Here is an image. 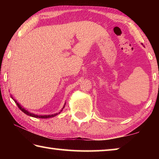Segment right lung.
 I'll list each match as a JSON object with an SVG mask.
<instances>
[{"instance_id": "add662e5", "label": "right lung", "mask_w": 159, "mask_h": 159, "mask_svg": "<svg viewBox=\"0 0 159 159\" xmlns=\"http://www.w3.org/2000/svg\"><path fill=\"white\" fill-rule=\"evenodd\" d=\"M11 98H12V97H11ZM12 99H13V98H12ZM13 100L15 101V103H17V107H19V109H20L21 111H23V112L25 113V114H26V115L30 116H32V117H35V118H50V117L55 116H57V115L58 114H52V115H45V116H38V115H36V114H32V113L29 112V111H27V110H26V109H25L24 108H22V107H21L20 105V104L17 103V101H16L15 99H13ZM64 108V107L62 108V109H63ZM62 109H61L60 111H62ZM60 113H59V114H60Z\"/></svg>"}]
</instances>
